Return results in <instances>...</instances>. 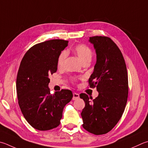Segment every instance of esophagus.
Here are the masks:
<instances>
[{
	"label": "esophagus",
	"mask_w": 148,
	"mask_h": 148,
	"mask_svg": "<svg viewBox=\"0 0 148 148\" xmlns=\"http://www.w3.org/2000/svg\"><path fill=\"white\" fill-rule=\"evenodd\" d=\"M79 98V94H77V93H76V92L73 93V98H72V99H73L74 100H77V99H78Z\"/></svg>",
	"instance_id": "34e87169"
}]
</instances>
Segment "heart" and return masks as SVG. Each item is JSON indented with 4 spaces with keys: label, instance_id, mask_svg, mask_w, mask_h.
<instances>
[{
    "label": "heart",
    "instance_id": "obj_1",
    "mask_svg": "<svg viewBox=\"0 0 148 148\" xmlns=\"http://www.w3.org/2000/svg\"><path fill=\"white\" fill-rule=\"evenodd\" d=\"M74 51L77 56V57L79 58L82 63H84L85 61H90L92 57V52L90 50V48L86 46L85 45H76L74 48ZM66 58V52L65 51H63L61 53L58 60V66L61 67L63 65L64 61Z\"/></svg>",
    "mask_w": 148,
    "mask_h": 148
}]
</instances>
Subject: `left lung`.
I'll list each match as a JSON object with an SVG mask.
<instances>
[{
  "mask_svg": "<svg viewBox=\"0 0 148 148\" xmlns=\"http://www.w3.org/2000/svg\"><path fill=\"white\" fill-rule=\"evenodd\" d=\"M96 53V63L88 79L90 87H96L95 99L80 94L85 106L81 113L83 128L95 135H103L113 128L124 111L128 95V76L119 48L107 37L88 40Z\"/></svg>",
  "mask_w": 148,
  "mask_h": 148,
  "instance_id": "obj_1",
  "label": "left lung"
}]
</instances>
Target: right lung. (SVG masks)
Returning a JSON list of instances; mask_svg holds the SVG:
<instances>
[{
  "label": "right lung",
  "mask_w": 148,
  "mask_h": 148,
  "mask_svg": "<svg viewBox=\"0 0 148 148\" xmlns=\"http://www.w3.org/2000/svg\"><path fill=\"white\" fill-rule=\"evenodd\" d=\"M68 41L53 39L29 49L18 69L16 89L21 112L34 128L47 131L60 124L63 109L72 100L71 90L50 94L49 76L57 71L58 60Z\"/></svg>",
  "instance_id": "add662e5"
}]
</instances>
